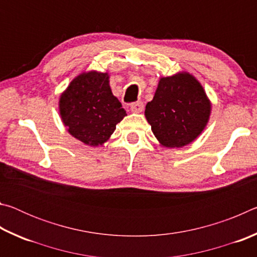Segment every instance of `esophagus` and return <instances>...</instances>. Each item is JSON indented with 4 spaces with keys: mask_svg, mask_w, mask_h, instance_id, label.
I'll return each instance as SVG.
<instances>
[{
    "mask_svg": "<svg viewBox=\"0 0 257 257\" xmlns=\"http://www.w3.org/2000/svg\"><path fill=\"white\" fill-rule=\"evenodd\" d=\"M143 110H144V104H143V102H136L130 105V111L133 113H141L143 112Z\"/></svg>",
    "mask_w": 257,
    "mask_h": 257,
    "instance_id": "esophagus-1",
    "label": "esophagus"
}]
</instances>
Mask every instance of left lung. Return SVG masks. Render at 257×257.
I'll list each match as a JSON object with an SVG mask.
<instances>
[{"label":"left lung","mask_w":257,"mask_h":257,"mask_svg":"<svg viewBox=\"0 0 257 257\" xmlns=\"http://www.w3.org/2000/svg\"><path fill=\"white\" fill-rule=\"evenodd\" d=\"M212 103L196 77L187 71L161 77L145 118L160 145L180 149L193 143L208 123Z\"/></svg>","instance_id":"8db88e82"}]
</instances>
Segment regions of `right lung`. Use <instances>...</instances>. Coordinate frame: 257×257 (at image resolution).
I'll list each match as a JSON object with an SVG mask.
<instances>
[{"mask_svg": "<svg viewBox=\"0 0 257 257\" xmlns=\"http://www.w3.org/2000/svg\"><path fill=\"white\" fill-rule=\"evenodd\" d=\"M61 120L68 133L84 144L96 147L110 139L127 113L110 87V75L84 71L73 78L59 98Z\"/></svg>", "mask_w": 257, "mask_h": 257, "instance_id": "obj_1", "label": "right lung"}]
</instances>
